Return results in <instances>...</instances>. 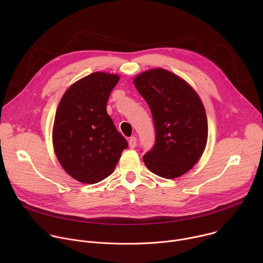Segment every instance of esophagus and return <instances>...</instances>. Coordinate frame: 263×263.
Here are the masks:
<instances>
[{
    "mask_svg": "<svg viewBox=\"0 0 263 263\" xmlns=\"http://www.w3.org/2000/svg\"><path fill=\"white\" fill-rule=\"evenodd\" d=\"M136 137H134V136H132V137H130L129 138V146L130 147H132V148H134L135 146H136Z\"/></svg>",
    "mask_w": 263,
    "mask_h": 263,
    "instance_id": "1",
    "label": "esophagus"
}]
</instances>
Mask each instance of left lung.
Masks as SVG:
<instances>
[{"label": "left lung", "instance_id": "1", "mask_svg": "<svg viewBox=\"0 0 263 263\" xmlns=\"http://www.w3.org/2000/svg\"><path fill=\"white\" fill-rule=\"evenodd\" d=\"M153 117L156 140L142 159L155 175L178 178L201 158L208 137L204 105L195 89L177 74L153 68L133 80Z\"/></svg>", "mask_w": 263, "mask_h": 263}]
</instances>
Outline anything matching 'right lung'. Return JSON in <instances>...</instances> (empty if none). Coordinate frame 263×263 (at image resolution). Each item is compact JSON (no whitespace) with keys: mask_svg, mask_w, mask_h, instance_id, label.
<instances>
[{"mask_svg":"<svg viewBox=\"0 0 263 263\" xmlns=\"http://www.w3.org/2000/svg\"><path fill=\"white\" fill-rule=\"evenodd\" d=\"M120 76L96 71L73 83L58 105L54 151L63 170L86 184L114 173L127 140L107 115V101Z\"/></svg>","mask_w":263,"mask_h":263,"instance_id":"obj_1","label":"right lung"}]
</instances>
